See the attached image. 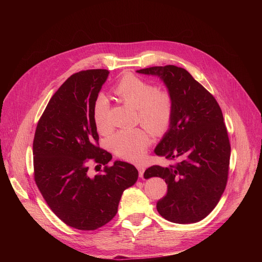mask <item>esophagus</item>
I'll return each mask as SVG.
<instances>
[{"label": "esophagus", "mask_w": 262, "mask_h": 262, "mask_svg": "<svg viewBox=\"0 0 262 262\" xmlns=\"http://www.w3.org/2000/svg\"><path fill=\"white\" fill-rule=\"evenodd\" d=\"M137 169H138V171H139V176H140V177H143L144 172H145V167L139 165V166H137Z\"/></svg>", "instance_id": "1"}]
</instances>
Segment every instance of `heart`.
I'll return each instance as SVG.
<instances>
[{
	"label": "heart",
	"instance_id": "obj_1",
	"mask_svg": "<svg viewBox=\"0 0 262 262\" xmlns=\"http://www.w3.org/2000/svg\"><path fill=\"white\" fill-rule=\"evenodd\" d=\"M113 91L120 99L138 110L139 120L151 132L158 134L169 127L174 113V98L168 89L157 88L152 82L129 73L116 83ZM108 108L106 97L98 95L92 105V118L100 134L110 132ZM149 142L148 134L142 128L119 130L110 138L114 152L132 162L143 159Z\"/></svg>",
	"mask_w": 262,
	"mask_h": 262
}]
</instances>
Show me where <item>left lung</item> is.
Masks as SVG:
<instances>
[{"label":"left lung","mask_w":262,"mask_h":262,"mask_svg":"<svg viewBox=\"0 0 262 262\" xmlns=\"http://www.w3.org/2000/svg\"><path fill=\"white\" fill-rule=\"evenodd\" d=\"M137 71L159 76L174 98L170 128L155 152L180 161L169 167L151 166L144 173L145 178L158 176L167 183L157 209L173 223L199 222L216 206L227 184L231 147L222 110L184 68L166 65Z\"/></svg>","instance_id":"obj_1"}]
</instances>
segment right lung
<instances>
[{"label":"right lung","instance_id":"obj_1","mask_svg":"<svg viewBox=\"0 0 262 262\" xmlns=\"http://www.w3.org/2000/svg\"><path fill=\"white\" fill-rule=\"evenodd\" d=\"M108 73L88 69L70 76L50 99L33 141L37 188L63 223L84 231L96 230L116 215L123 191L139 175L125 162L108 166L112 155L99 147L92 105ZM90 163L104 169L93 176Z\"/></svg>","mask_w":262,"mask_h":262}]
</instances>
